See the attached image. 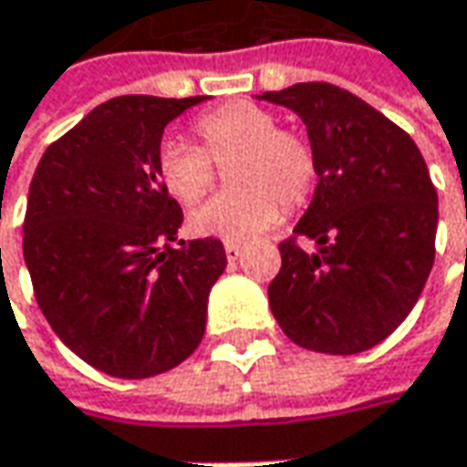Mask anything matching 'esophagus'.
<instances>
[{
	"label": "esophagus",
	"mask_w": 467,
	"mask_h": 467,
	"mask_svg": "<svg viewBox=\"0 0 467 467\" xmlns=\"http://www.w3.org/2000/svg\"><path fill=\"white\" fill-rule=\"evenodd\" d=\"M223 249H225V257H228V260H236V257L242 254L244 246L239 242H225Z\"/></svg>",
	"instance_id": "esophagus-1"
}]
</instances>
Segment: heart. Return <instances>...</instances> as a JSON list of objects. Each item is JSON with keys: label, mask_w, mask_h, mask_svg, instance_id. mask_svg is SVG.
Instances as JSON below:
<instances>
[{"label": "heart", "mask_w": 467, "mask_h": 467, "mask_svg": "<svg viewBox=\"0 0 467 467\" xmlns=\"http://www.w3.org/2000/svg\"><path fill=\"white\" fill-rule=\"evenodd\" d=\"M197 148L166 140L155 155L161 187L182 205H194L225 169L231 189L189 215L200 236L246 239L278 221L283 210L306 205L317 184L312 142L280 130L278 117L257 103H228L192 124Z\"/></svg>", "instance_id": "heart-1"}]
</instances>
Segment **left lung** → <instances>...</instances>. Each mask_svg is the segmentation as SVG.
<instances>
[{
    "label": "left lung",
    "mask_w": 467,
    "mask_h": 467,
    "mask_svg": "<svg viewBox=\"0 0 467 467\" xmlns=\"http://www.w3.org/2000/svg\"><path fill=\"white\" fill-rule=\"evenodd\" d=\"M262 99L304 119L319 176L278 244L270 309L301 348L361 353L410 314L431 273L440 215L426 161L405 130L337 85L298 82ZM298 238L320 249L309 255Z\"/></svg>",
    "instance_id": "8db88e82"
}]
</instances>
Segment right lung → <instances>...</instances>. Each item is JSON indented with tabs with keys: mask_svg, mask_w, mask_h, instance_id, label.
I'll list each match as a JSON object with an SVG mask.
<instances>
[{
	"mask_svg": "<svg viewBox=\"0 0 467 467\" xmlns=\"http://www.w3.org/2000/svg\"><path fill=\"white\" fill-rule=\"evenodd\" d=\"M205 99L106 100L46 148L30 182L23 254L36 301L67 348L119 379L194 353L225 270L218 239L176 244L184 213L155 173L166 124Z\"/></svg>",
	"mask_w": 467,
	"mask_h": 467,
	"instance_id": "obj_1",
	"label": "right lung"
}]
</instances>
